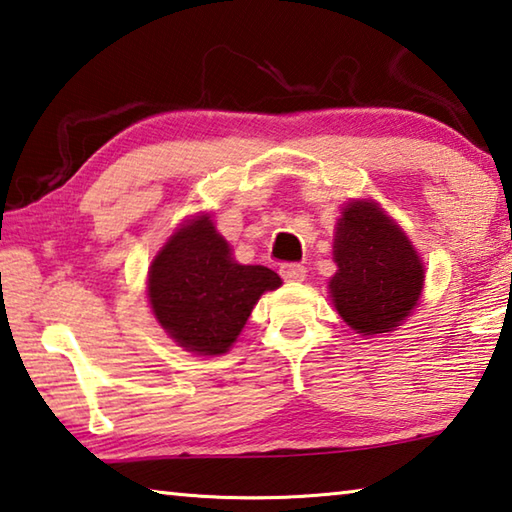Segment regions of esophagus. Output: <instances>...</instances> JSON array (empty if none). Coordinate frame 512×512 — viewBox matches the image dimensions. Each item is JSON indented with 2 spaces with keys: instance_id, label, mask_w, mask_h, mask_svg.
<instances>
[{
  "instance_id": "34e87169",
  "label": "esophagus",
  "mask_w": 512,
  "mask_h": 512,
  "mask_svg": "<svg viewBox=\"0 0 512 512\" xmlns=\"http://www.w3.org/2000/svg\"><path fill=\"white\" fill-rule=\"evenodd\" d=\"M279 272H281L283 279L290 281V283H299V281L306 279V267L299 265V263H283Z\"/></svg>"
}]
</instances>
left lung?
<instances>
[{
	"label": "left lung",
	"instance_id": "left-lung-1",
	"mask_svg": "<svg viewBox=\"0 0 512 512\" xmlns=\"http://www.w3.org/2000/svg\"><path fill=\"white\" fill-rule=\"evenodd\" d=\"M333 256L337 272L328 290L339 317L355 333H391L416 308L425 283L423 261L378 202L344 206Z\"/></svg>",
	"mask_w": 512,
	"mask_h": 512
}]
</instances>
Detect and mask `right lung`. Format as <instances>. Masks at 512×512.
<instances>
[{"label": "right lung", "mask_w": 512, "mask_h": 512, "mask_svg": "<svg viewBox=\"0 0 512 512\" xmlns=\"http://www.w3.org/2000/svg\"><path fill=\"white\" fill-rule=\"evenodd\" d=\"M281 276L240 265L209 215H195L159 249L148 272L152 315L170 339L197 355H222L236 342L261 294Z\"/></svg>", "instance_id": "obj_1"}]
</instances>
